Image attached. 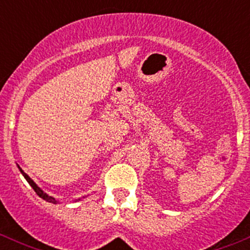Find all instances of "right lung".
I'll return each instance as SVG.
<instances>
[{"instance_id": "obj_1", "label": "right lung", "mask_w": 250, "mask_h": 250, "mask_svg": "<svg viewBox=\"0 0 250 250\" xmlns=\"http://www.w3.org/2000/svg\"><path fill=\"white\" fill-rule=\"evenodd\" d=\"M19 169H20V172H21V174H22V175H24V178H25V179H26V181H27V183H29V184H30V185H31V188H34V190H35V192H36V193H37V195H39V196H40V197H41V198H43V200H46V201H47V202H50V203H57V201H55V198L50 197V196H48V195H47V193H44V192H43V191H42V190H41V188H39V186H37V185H36V184H35V183H34V181H32V180H31V178H30V176H29V175H27V174H25L24 172H22V169H21V168H20V167H19Z\"/></svg>"}]
</instances>
